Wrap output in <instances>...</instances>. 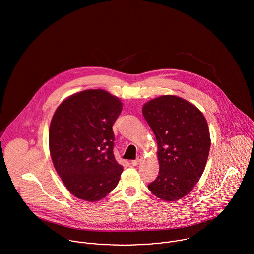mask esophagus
<instances>
[{
    "mask_svg": "<svg viewBox=\"0 0 254 254\" xmlns=\"http://www.w3.org/2000/svg\"><path fill=\"white\" fill-rule=\"evenodd\" d=\"M142 161H143V157H142V156H139L136 160H132V161H131V163H132V165L137 166V165H139Z\"/></svg>",
    "mask_w": 254,
    "mask_h": 254,
    "instance_id": "1",
    "label": "esophagus"
}]
</instances>
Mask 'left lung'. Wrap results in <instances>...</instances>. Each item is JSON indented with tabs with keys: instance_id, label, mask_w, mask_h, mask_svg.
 Returning a JSON list of instances; mask_svg holds the SVG:
<instances>
[{
	"instance_id": "8db88e82",
	"label": "left lung",
	"mask_w": 254,
	"mask_h": 254,
	"mask_svg": "<svg viewBox=\"0 0 254 254\" xmlns=\"http://www.w3.org/2000/svg\"><path fill=\"white\" fill-rule=\"evenodd\" d=\"M143 115L157 142L159 173L147 188L165 201L191 191L201 177L210 149V134L202 112L177 96L165 95L143 106Z\"/></svg>"
}]
</instances>
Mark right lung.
<instances>
[{
    "instance_id": "add662e5",
    "label": "right lung",
    "mask_w": 254,
    "mask_h": 254,
    "mask_svg": "<svg viewBox=\"0 0 254 254\" xmlns=\"http://www.w3.org/2000/svg\"><path fill=\"white\" fill-rule=\"evenodd\" d=\"M121 101L101 89L66 98L54 113L49 146L54 166L70 193L95 202L117 186L123 171L114 157L112 125Z\"/></svg>"
}]
</instances>
